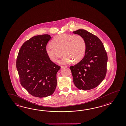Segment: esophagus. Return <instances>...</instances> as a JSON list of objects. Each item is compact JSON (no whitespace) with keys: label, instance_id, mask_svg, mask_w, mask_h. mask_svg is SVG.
Masks as SVG:
<instances>
[{"label":"esophagus","instance_id":"obj_1","mask_svg":"<svg viewBox=\"0 0 126 126\" xmlns=\"http://www.w3.org/2000/svg\"><path fill=\"white\" fill-rule=\"evenodd\" d=\"M61 68H64V67H67V66H61Z\"/></svg>","mask_w":126,"mask_h":126}]
</instances>
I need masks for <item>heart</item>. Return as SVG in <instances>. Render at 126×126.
Returning a JSON list of instances; mask_svg holds the SVG:
<instances>
[{
	"label": "heart",
	"instance_id": "obj_1",
	"mask_svg": "<svg viewBox=\"0 0 126 126\" xmlns=\"http://www.w3.org/2000/svg\"><path fill=\"white\" fill-rule=\"evenodd\" d=\"M86 49L84 38L72 34L56 35L46 47V54L53 62H58L63 53L65 55L60 61L63 64H68L72 60L75 63L80 62L85 56Z\"/></svg>",
	"mask_w": 126,
	"mask_h": 126
}]
</instances>
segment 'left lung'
Instances as JSON below:
<instances>
[{
  "label": "left lung",
  "instance_id": "1",
  "mask_svg": "<svg viewBox=\"0 0 126 126\" xmlns=\"http://www.w3.org/2000/svg\"><path fill=\"white\" fill-rule=\"evenodd\" d=\"M84 38L86 43L85 56L80 62L71 66L73 81L80 90H89L99 86L107 72L108 56L101 41L85 30L73 32Z\"/></svg>",
  "mask_w": 126,
  "mask_h": 126
}]
</instances>
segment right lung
Here are the masks:
<instances>
[{"instance_id": "1", "label": "right lung", "mask_w": 126, "mask_h": 126, "mask_svg": "<svg viewBox=\"0 0 126 126\" xmlns=\"http://www.w3.org/2000/svg\"><path fill=\"white\" fill-rule=\"evenodd\" d=\"M51 36L38 35L27 40L19 50L16 61L20 82L32 96L39 98L53 94L56 74L60 67L51 61L46 47Z\"/></svg>"}]
</instances>
